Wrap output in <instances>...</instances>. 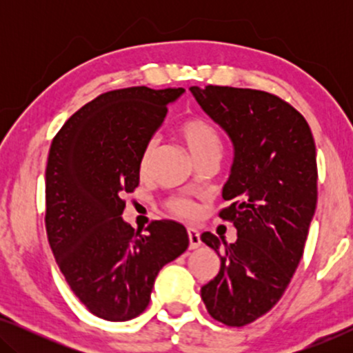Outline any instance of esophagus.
Segmentation results:
<instances>
[{"instance_id":"34e87169","label":"esophagus","mask_w":353,"mask_h":353,"mask_svg":"<svg viewBox=\"0 0 353 353\" xmlns=\"http://www.w3.org/2000/svg\"><path fill=\"white\" fill-rule=\"evenodd\" d=\"M188 236H190V248L197 249L201 245V233L196 228H188Z\"/></svg>"}]
</instances>
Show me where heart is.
Wrapping results in <instances>:
<instances>
[{
  "instance_id": "heart-1",
  "label": "heart",
  "mask_w": 353,
  "mask_h": 353,
  "mask_svg": "<svg viewBox=\"0 0 353 353\" xmlns=\"http://www.w3.org/2000/svg\"><path fill=\"white\" fill-rule=\"evenodd\" d=\"M178 134L185 141L186 148L190 149V152L196 161L202 156H207V154H220L221 149H223V141H221V137L216 132V128L207 122L205 119L197 117V115L183 120L180 127H178ZM156 144L157 143L154 138L148 139L143 144L138 161L139 172H146L149 162H151L154 149H156ZM165 205L170 210V214L180 216V219L194 220L199 215V207H197L194 201L188 199V197H170Z\"/></svg>"
}]
</instances>
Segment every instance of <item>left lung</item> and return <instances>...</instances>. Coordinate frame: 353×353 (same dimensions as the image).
Wrapping results in <instances>:
<instances>
[{"mask_svg": "<svg viewBox=\"0 0 353 353\" xmlns=\"http://www.w3.org/2000/svg\"><path fill=\"white\" fill-rule=\"evenodd\" d=\"M191 93L234 144L223 188L231 204L219 215L238 239L220 252V239L202 233L221 265L201 297L214 320L241 327L276 305L303 255L318 199L315 139L303 115L276 94L216 85Z\"/></svg>", "mask_w": 353, "mask_h": 353, "instance_id": "left-lung-1", "label": "left lung"}]
</instances>
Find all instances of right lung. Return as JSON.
<instances>
[{"label": "right lung", "instance_id": "add662e5", "mask_svg": "<svg viewBox=\"0 0 353 353\" xmlns=\"http://www.w3.org/2000/svg\"><path fill=\"white\" fill-rule=\"evenodd\" d=\"M183 88L112 90L77 110L52 138L45 225L67 284L93 315L127 321L146 310L163 265L188 249L186 228L125 223V192L139 185V152Z\"/></svg>", "mask_w": 353, "mask_h": 353}]
</instances>
